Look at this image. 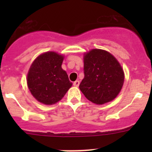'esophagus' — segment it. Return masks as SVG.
Listing matches in <instances>:
<instances>
[{
  "instance_id": "1",
  "label": "esophagus",
  "mask_w": 152,
  "mask_h": 152,
  "mask_svg": "<svg viewBox=\"0 0 152 152\" xmlns=\"http://www.w3.org/2000/svg\"><path fill=\"white\" fill-rule=\"evenodd\" d=\"M79 84H80V81H79V80H75V82L73 83V85L75 86V87H78L79 86Z\"/></svg>"
}]
</instances>
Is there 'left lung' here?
I'll list each match as a JSON object with an SVG mask.
<instances>
[{
  "label": "left lung",
  "mask_w": 152,
  "mask_h": 152,
  "mask_svg": "<svg viewBox=\"0 0 152 152\" xmlns=\"http://www.w3.org/2000/svg\"><path fill=\"white\" fill-rule=\"evenodd\" d=\"M84 77L79 88L86 98L104 104L117 96L124 83V72L110 52L94 49L84 56Z\"/></svg>",
  "instance_id": "left-lung-1"
}]
</instances>
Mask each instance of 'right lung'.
Here are the masks:
<instances>
[{
	"label": "right lung",
	"mask_w": 152,
	"mask_h": 152,
	"mask_svg": "<svg viewBox=\"0 0 152 152\" xmlns=\"http://www.w3.org/2000/svg\"><path fill=\"white\" fill-rule=\"evenodd\" d=\"M64 56L47 52L36 58L27 74V85L36 100L45 105L61 100L72 85L61 68Z\"/></svg>",
	"instance_id": "1"
}]
</instances>
